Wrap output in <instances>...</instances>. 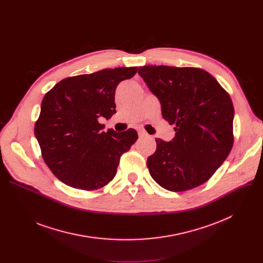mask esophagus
Returning <instances> with one entry per match:
<instances>
[{
  "label": "esophagus",
  "instance_id": "34e87169",
  "mask_svg": "<svg viewBox=\"0 0 263 263\" xmlns=\"http://www.w3.org/2000/svg\"><path fill=\"white\" fill-rule=\"evenodd\" d=\"M137 133H138V136H139L140 138H142V137H147V136H148V134H147L144 130H141V129L138 130Z\"/></svg>",
  "mask_w": 263,
  "mask_h": 263
}]
</instances>
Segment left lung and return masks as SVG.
<instances>
[{
	"label": "left lung",
	"instance_id": "left-lung-1",
	"mask_svg": "<svg viewBox=\"0 0 263 263\" xmlns=\"http://www.w3.org/2000/svg\"><path fill=\"white\" fill-rule=\"evenodd\" d=\"M139 76L175 125L172 141L156 139L146 160L149 175L170 192L195 189L211 178L233 146L234 108L229 93L197 67L139 66Z\"/></svg>",
	"mask_w": 263,
	"mask_h": 263
}]
</instances>
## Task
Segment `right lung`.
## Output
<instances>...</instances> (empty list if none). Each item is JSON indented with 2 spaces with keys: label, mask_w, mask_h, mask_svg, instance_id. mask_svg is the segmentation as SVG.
<instances>
[{
  "label": "right lung",
  "mask_w": 263,
  "mask_h": 263,
  "mask_svg": "<svg viewBox=\"0 0 263 263\" xmlns=\"http://www.w3.org/2000/svg\"><path fill=\"white\" fill-rule=\"evenodd\" d=\"M136 71V66L116 67L68 77L44 97L34 133L46 164L64 184L95 191L115 178L121 156L138 135L134 129L105 132L99 121L116 114L117 86Z\"/></svg>",
  "instance_id": "1"
}]
</instances>
